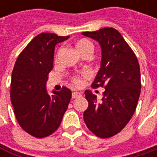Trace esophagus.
<instances>
[{"label": "esophagus", "instance_id": "obj_1", "mask_svg": "<svg viewBox=\"0 0 157 157\" xmlns=\"http://www.w3.org/2000/svg\"><path fill=\"white\" fill-rule=\"evenodd\" d=\"M81 95H82L81 93H78V92H73V94H72V98L75 99V98H77V97L81 96Z\"/></svg>", "mask_w": 157, "mask_h": 157}]
</instances>
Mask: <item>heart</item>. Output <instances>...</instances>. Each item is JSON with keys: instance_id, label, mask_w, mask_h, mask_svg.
Here are the masks:
<instances>
[{"instance_id": "heart-1", "label": "heart", "mask_w": 157, "mask_h": 157, "mask_svg": "<svg viewBox=\"0 0 157 157\" xmlns=\"http://www.w3.org/2000/svg\"><path fill=\"white\" fill-rule=\"evenodd\" d=\"M75 48H76V51L79 52V54L84 52H92L94 51V45L93 44L88 41V40H85V39H82V40H80L78 41L76 44H75ZM73 82L75 84V85H81L82 83V80L79 77H75L73 78Z\"/></svg>"}]
</instances>
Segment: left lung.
<instances>
[{
	"mask_svg": "<svg viewBox=\"0 0 157 157\" xmlns=\"http://www.w3.org/2000/svg\"><path fill=\"white\" fill-rule=\"evenodd\" d=\"M82 34L100 44L101 66L92 86L105 88L101 103H97L91 91L84 92L88 108L83 120L95 136L108 138L127 124L136 109L141 92L140 66L136 54L115 29L107 27Z\"/></svg>",
	"mask_w": 157,
	"mask_h": 157,
	"instance_id": "obj_1",
	"label": "left lung"
}]
</instances>
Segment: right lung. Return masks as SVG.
Masks as SVG:
<instances>
[{
	"mask_svg": "<svg viewBox=\"0 0 157 157\" xmlns=\"http://www.w3.org/2000/svg\"><path fill=\"white\" fill-rule=\"evenodd\" d=\"M69 36L43 33L34 37L16 60L11 81V101L21 127L31 136L43 138L61 124L72 97L63 87L48 94V75L53 68L55 45Z\"/></svg>",
	"mask_w": 157,
	"mask_h": 157,
	"instance_id": "1",
	"label": "right lung"
}]
</instances>
